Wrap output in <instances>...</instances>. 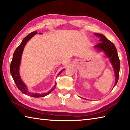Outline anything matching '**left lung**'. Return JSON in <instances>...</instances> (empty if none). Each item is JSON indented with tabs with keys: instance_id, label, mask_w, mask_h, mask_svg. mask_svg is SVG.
Instances as JSON below:
<instances>
[{
	"instance_id": "1",
	"label": "left lung",
	"mask_w": 130,
	"mask_h": 130,
	"mask_svg": "<svg viewBox=\"0 0 130 130\" xmlns=\"http://www.w3.org/2000/svg\"><path fill=\"white\" fill-rule=\"evenodd\" d=\"M94 34L100 38L99 41L100 42L98 45H94V47L97 50H98V52H104L106 57L109 58L111 65H112L115 76V83L114 85V87H115L119 80L120 67L117 50L114 44L109 41L104 35L98 33H94Z\"/></svg>"
}]
</instances>
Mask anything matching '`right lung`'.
<instances>
[{"mask_svg":"<svg viewBox=\"0 0 130 130\" xmlns=\"http://www.w3.org/2000/svg\"><path fill=\"white\" fill-rule=\"evenodd\" d=\"M37 34V31H33L30 33L28 36H26L25 38H24L22 41L21 43L19 45V46L17 48L16 50H15L14 54H13L12 60L10 65V72L11 74V76L12 77L13 80H14L17 88L20 90L22 93L29 96L34 97V98H41V97H44L51 93V92L54 89L55 87H56V83H55L54 86L53 87L50 91L46 92V93H32V92H30L28 91L27 86H26L25 84L23 82V81L22 80L20 73H19V68H20L22 55L23 53L24 47H25L26 44L27 43V42L29 41L34 35H36ZM39 34H41L42 33L41 32H39ZM63 70H64V69L61 70V71L58 73L57 76L60 75L61 72H63Z\"/></svg>","mask_w":130,"mask_h":130,"instance_id":"1","label":"right lung"}]
</instances>
